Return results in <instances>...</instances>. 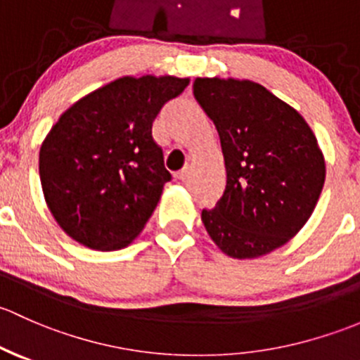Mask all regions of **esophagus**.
Returning <instances> with one entry per match:
<instances>
[{
  "instance_id": "obj_1",
  "label": "esophagus",
  "mask_w": 360,
  "mask_h": 360,
  "mask_svg": "<svg viewBox=\"0 0 360 360\" xmlns=\"http://www.w3.org/2000/svg\"><path fill=\"white\" fill-rule=\"evenodd\" d=\"M188 173H191V172H188V168L180 169V172L175 175V179H176V180H185V179H187V176H188Z\"/></svg>"
}]
</instances>
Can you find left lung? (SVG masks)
<instances>
[{"instance_id":"1","label":"left lung","mask_w":360,"mask_h":360,"mask_svg":"<svg viewBox=\"0 0 360 360\" xmlns=\"http://www.w3.org/2000/svg\"><path fill=\"white\" fill-rule=\"evenodd\" d=\"M194 97L220 135L227 185L201 220L232 258H258L307 224L326 180L324 155L307 121L250 79L198 77Z\"/></svg>"}]
</instances>
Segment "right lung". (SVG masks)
Masks as SVG:
<instances>
[{"label": "right lung", "mask_w": 360, "mask_h": 360, "mask_svg": "<svg viewBox=\"0 0 360 360\" xmlns=\"http://www.w3.org/2000/svg\"><path fill=\"white\" fill-rule=\"evenodd\" d=\"M188 77L124 76L70 105L39 149L44 201L62 231L100 251L126 248L172 180L153 123Z\"/></svg>", "instance_id": "right-lung-1"}]
</instances>
